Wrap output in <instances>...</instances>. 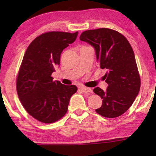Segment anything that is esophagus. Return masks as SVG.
<instances>
[{
  "label": "esophagus",
  "instance_id": "esophagus-1",
  "mask_svg": "<svg viewBox=\"0 0 156 156\" xmlns=\"http://www.w3.org/2000/svg\"><path fill=\"white\" fill-rule=\"evenodd\" d=\"M80 89H81V90L84 92V93L89 94V93H91V92L92 91V89L91 88L86 87H81Z\"/></svg>",
  "mask_w": 156,
  "mask_h": 156
}]
</instances>
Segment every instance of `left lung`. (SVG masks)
<instances>
[{"label":"left lung","instance_id":"obj_1","mask_svg":"<svg viewBox=\"0 0 156 156\" xmlns=\"http://www.w3.org/2000/svg\"><path fill=\"white\" fill-rule=\"evenodd\" d=\"M80 40L91 44L108 84L106 91L96 87L94 92L102 99L98 114L113 118L122 115L131 106L140 88L138 67L133 49L125 36L115 30L99 28L83 31Z\"/></svg>","mask_w":156,"mask_h":156}]
</instances>
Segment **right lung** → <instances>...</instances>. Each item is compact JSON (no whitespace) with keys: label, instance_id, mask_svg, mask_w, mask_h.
<instances>
[{"label":"right lung","instance_id":"obj_1","mask_svg":"<svg viewBox=\"0 0 156 156\" xmlns=\"http://www.w3.org/2000/svg\"><path fill=\"white\" fill-rule=\"evenodd\" d=\"M75 33L50 31L41 34L26 50L16 80L18 98L29 114L43 123H53L67 113L76 86L53 80L63 49L73 43Z\"/></svg>","mask_w":156,"mask_h":156}]
</instances>
